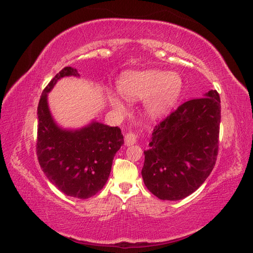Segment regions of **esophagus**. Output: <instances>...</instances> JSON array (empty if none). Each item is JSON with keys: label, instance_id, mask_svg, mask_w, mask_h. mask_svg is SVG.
<instances>
[{"label": "esophagus", "instance_id": "esophagus-1", "mask_svg": "<svg viewBox=\"0 0 253 253\" xmlns=\"http://www.w3.org/2000/svg\"><path fill=\"white\" fill-rule=\"evenodd\" d=\"M138 138L139 136L136 132H132V131L127 132L125 135V144L126 146H132V144H135L137 142Z\"/></svg>", "mask_w": 253, "mask_h": 253}]
</instances>
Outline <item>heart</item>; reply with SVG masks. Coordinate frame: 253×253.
<instances>
[{
  "label": "heart",
  "mask_w": 253,
  "mask_h": 253,
  "mask_svg": "<svg viewBox=\"0 0 253 253\" xmlns=\"http://www.w3.org/2000/svg\"><path fill=\"white\" fill-rule=\"evenodd\" d=\"M118 89L126 99L150 100V110L160 114L175 104L181 89V79L177 74L160 71L128 73L118 83ZM112 104L123 109L121 101L113 98Z\"/></svg>",
  "instance_id": "b5f03b06"
}]
</instances>
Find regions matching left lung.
Listing matches in <instances>:
<instances>
[{
  "mask_svg": "<svg viewBox=\"0 0 253 253\" xmlns=\"http://www.w3.org/2000/svg\"><path fill=\"white\" fill-rule=\"evenodd\" d=\"M221 99L210 90L182 103L154 127L141 170L144 185L161 200H180L211 174L218 153Z\"/></svg>",
  "mask_w": 253,
  "mask_h": 253,
  "instance_id": "1",
  "label": "left lung"
}]
</instances>
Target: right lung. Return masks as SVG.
I'll use <instances>...</instances> for the list:
<instances>
[{
  "instance_id": "obj_1",
  "label": "right lung",
  "mask_w": 253,
  "mask_h": 253,
  "mask_svg": "<svg viewBox=\"0 0 253 253\" xmlns=\"http://www.w3.org/2000/svg\"><path fill=\"white\" fill-rule=\"evenodd\" d=\"M79 76L76 68L64 67L44 88L38 105L37 155L53 185L69 197L88 199L109 178L113 159L124 143L118 127L92 122L77 130L58 127L47 105V93L63 77Z\"/></svg>"
}]
</instances>
